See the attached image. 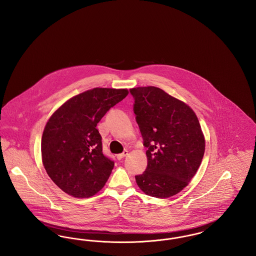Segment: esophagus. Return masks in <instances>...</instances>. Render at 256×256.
Returning a JSON list of instances; mask_svg holds the SVG:
<instances>
[{
    "label": "esophagus",
    "instance_id": "34e87169",
    "mask_svg": "<svg viewBox=\"0 0 256 256\" xmlns=\"http://www.w3.org/2000/svg\"><path fill=\"white\" fill-rule=\"evenodd\" d=\"M128 150H124V152H122V154H117V158L119 159V160H121V159L124 158V156H128Z\"/></svg>",
    "mask_w": 256,
    "mask_h": 256
}]
</instances>
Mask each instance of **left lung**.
I'll use <instances>...</instances> for the list:
<instances>
[{"label":"left lung","mask_w":256,"mask_h":256,"mask_svg":"<svg viewBox=\"0 0 256 256\" xmlns=\"http://www.w3.org/2000/svg\"><path fill=\"white\" fill-rule=\"evenodd\" d=\"M136 122L148 148L146 169L136 176L148 196L165 198L189 184L200 166L206 139L194 110L154 86L132 88Z\"/></svg>","instance_id":"obj_1"}]
</instances>
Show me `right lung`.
<instances>
[{
    "mask_svg": "<svg viewBox=\"0 0 256 256\" xmlns=\"http://www.w3.org/2000/svg\"><path fill=\"white\" fill-rule=\"evenodd\" d=\"M128 94V89L93 88L69 98L50 117L41 139L42 162L66 194L90 198L108 182L114 162L104 156L96 126Z\"/></svg>",
    "mask_w": 256,
    "mask_h": 256,
    "instance_id": "right-lung-1",
    "label": "right lung"
}]
</instances>
